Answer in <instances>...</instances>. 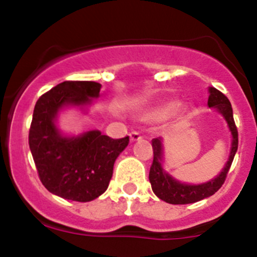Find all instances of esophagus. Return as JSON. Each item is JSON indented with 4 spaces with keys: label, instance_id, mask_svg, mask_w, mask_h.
I'll return each mask as SVG.
<instances>
[{
    "label": "esophagus",
    "instance_id": "obj_1",
    "mask_svg": "<svg viewBox=\"0 0 257 257\" xmlns=\"http://www.w3.org/2000/svg\"><path fill=\"white\" fill-rule=\"evenodd\" d=\"M140 139H142V136H140L139 133H136V131H133V133L130 134L131 143H135V142H138V140H140Z\"/></svg>",
    "mask_w": 257,
    "mask_h": 257
}]
</instances>
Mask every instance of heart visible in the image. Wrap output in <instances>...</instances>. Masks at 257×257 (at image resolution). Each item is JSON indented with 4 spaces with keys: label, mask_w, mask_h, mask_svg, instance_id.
I'll list each match as a JSON object with an SVG mask.
<instances>
[{
    "label": "heart",
    "mask_w": 257,
    "mask_h": 257,
    "mask_svg": "<svg viewBox=\"0 0 257 257\" xmlns=\"http://www.w3.org/2000/svg\"><path fill=\"white\" fill-rule=\"evenodd\" d=\"M180 105H181L180 101H178V100L169 101V103H166L162 108L157 109V110H154V112H149V113H147V114H144V118L145 119H153V118H157V117L169 115V114H171V113H174L175 110H176V109H178Z\"/></svg>",
    "instance_id": "obj_1"
}]
</instances>
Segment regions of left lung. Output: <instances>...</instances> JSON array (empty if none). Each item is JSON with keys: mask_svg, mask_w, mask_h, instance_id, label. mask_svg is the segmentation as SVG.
I'll use <instances>...</instances> for the list:
<instances>
[{"mask_svg": "<svg viewBox=\"0 0 257 257\" xmlns=\"http://www.w3.org/2000/svg\"><path fill=\"white\" fill-rule=\"evenodd\" d=\"M208 101L207 105L213 108L217 113L224 117L226 121L228 128L231 135L230 152H229V158L226 161L225 166L222 167L221 171L211 180L201 184H188L175 179L169 171H166L163 166V139L162 138H156L152 140V147H153V163H152L151 171H149V181L152 184V190L157 197L162 201L171 203V205H188V203H194V202L202 201V199L208 198L212 194L217 192L224 184L230 169L231 162L234 160V156L238 149V131L233 118V109H231L230 101L224 94L216 90L215 87H208Z\"/></svg>", "mask_w": 257, "mask_h": 257, "instance_id": "1", "label": "left lung"}]
</instances>
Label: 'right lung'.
I'll return each instance as SVG.
<instances>
[{
	"mask_svg": "<svg viewBox=\"0 0 257 257\" xmlns=\"http://www.w3.org/2000/svg\"><path fill=\"white\" fill-rule=\"evenodd\" d=\"M101 85L92 81H65L36 103L29 130V148L38 175L47 190L76 202L101 196L112 179L117 157L128 145V136L110 139L99 130L65 135L58 118L68 108L87 113Z\"/></svg>",
	"mask_w": 257,
	"mask_h": 257,
	"instance_id": "right-lung-1",
	"label": "right lung"
}]
</instances>
